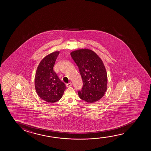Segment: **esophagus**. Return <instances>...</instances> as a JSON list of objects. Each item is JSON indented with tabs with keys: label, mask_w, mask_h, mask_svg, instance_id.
<instances>
[{
	"label": "esophagus",
	"mask_w": 151,
	"mask_h": 151,
	"mask_svg": "<svg viewBox=\"0 0 151 151\" xmlns=\"http://www.w3.org/2000/svg\"><path fill=\"white\" fill-rule=\"evenodd\" d=\"M71 85H72V83H67V84H66V86L67 87H70V86H71Z\"/></svg>",
	"instance_id": "1"
}]
</instances>
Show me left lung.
<instances>
[{"mask_svg":"<svg viewBox=\"0 0 151 151\" xmlns=\"http://www.w3.org/2000/svg\"><path fill=\"white\" fill-rule=\"evenodd\" d=\"M78 67L83 87L78 91L81 99L93 103L103 97L107 87V74L99 56L89 49H80L70 52Z\"/></svg>","mask_w":151,"mask_h":151,"instance_id":"left-lung-1","label":"left lung"}]
</instances>
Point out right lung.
Returning a JSON list of instances; mask_svg holds the SVG:
<instances>
[{
	"label": "right lung",
	"mask_w": 151,
	"mask_h": 151,
	"mask_svg": "<svg viewBox=\"0 0 151 151\" xmlns=\"http://www.w3.org/2000/svg\"><path fill=\"white\" fill-rule=\"evenodd\" d=\"M59 52H54L41 60L37 66L35 79L36 92L41 99L54 103L61 99L66 89L54 70V66Z\"/></svg>",
	"instance_id": "right-lung-1"
}]
</instances>
